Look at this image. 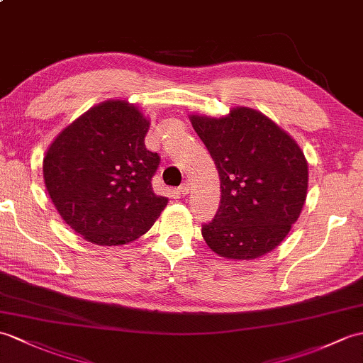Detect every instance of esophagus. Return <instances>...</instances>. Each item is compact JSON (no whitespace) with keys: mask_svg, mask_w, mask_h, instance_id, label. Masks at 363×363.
<instances>
[{"mask_svg":"<svg viewBox=\"0 0 363 363\" xmlns=\"http://www.w3.org/2000/svg\"><path fill=\"white\" fill-rule=\"evenodd\" d=\"M178 191H179L181 196H187L189 193H190V185H189V182H184L182 185H179Z\"/></svg>","mask_w":363,"mask_h":363,"instance_id":"34e87169","label":"esophagus"}]
</instances>
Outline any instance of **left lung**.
I'll list each match as a JSON object with an SVG mask.
<instances>
[{
	"instance_id": "obj_1",
	"label": "left lung",
	"mask_w": 363,
	"mask_h": 363,
	"mask_svg": "<svg viewBox=\"0 0 363 363\" xmlns=\"http://www.w3.org/2000/svg\"><path fill=\"white\" fill-rule=\"evenodd\" d=\"M215 161L221 204L202 225V238L229 259H255L274 250L298 220L308 195V161L291 134L254 108L223 117L190 114Z\"/></svg>"
}]
</instances>
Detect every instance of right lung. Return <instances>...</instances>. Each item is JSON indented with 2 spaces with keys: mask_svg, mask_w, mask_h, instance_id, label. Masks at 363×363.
<instances>
[{
  "mask_svg": "<svg viewBox=\"0 0 363 363\" xmlns=\"http://www.w3.org/2000/svg\"><path fill=\"white\" fill-rule=\"evenodd\" d=\"M150 119L128 100L89 108L63 128L43 159L46 190L82 238L122 246L140 238L165 208L151 178L161 162L145 147Z\"/></svg>",
  "mask_w": 363,
  "mask_h": 363,
  "instance_id": "obj_1",
  "label": "right lung"
}]
</instances>
